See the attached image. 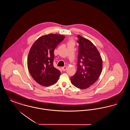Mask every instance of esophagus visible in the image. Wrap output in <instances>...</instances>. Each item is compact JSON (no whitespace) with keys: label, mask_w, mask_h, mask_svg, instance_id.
Segmentation results:
<instances>
[{"label":"esophagus","mask_w":130,"mask_h":130,"mask_svg":"<svg viewBox=\"0 0 130 130\" xmlns=\"http://www.w3.org/2000/svg\"><path fill=\"white\" fill-rule=\"evenodd\" d=\"M67 69V67L66 66H64V67H63L62 68V70L63 71H65Z\"/></svg>","instance_id":"obj_1"}]
</instances>
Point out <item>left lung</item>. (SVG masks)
I'll use <instances>...</instances> for the list:
<instances>
[{
    "instance_id": "left-lung-1",
    "label": "left lung",
    "mask_w": 130,
    "mask_h": 130,
    "mask_svg": "<svg viewBox=\"0 0 130 130\" xmlns=\"http://www.w3.org/2000/svg\"><path fill=\"white\" fill-rule=\"evenodd\" d=\"M78 57L77 71L71 77L77 88L87 89L98 80L102 70V60L99 51L89 40L78 35Z\"/></svg>"
}]
</instances>
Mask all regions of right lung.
Here are the masks:
<instances>
[{
	"instance_id": "1",
	"label": "right lung",
	"mask_w": 130,
	"mask_h": 130,
	"mask_svg": "<svg viewBox=\"0 0 130 130\" xmlns=\"http://www.w3.org/2000/svg\"><path fill=\"white\" fill-rule=\"evenodd\" d=\"M65 36L48 34L38 38L29 51L27 66L33 79L43 86L52 85L58 81L61 73L54 67V50Z\"/></svg>"
}]
</instances>
